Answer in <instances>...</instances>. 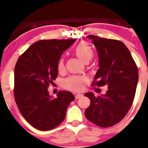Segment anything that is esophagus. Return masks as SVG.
I'll list each match as a JSON object with an SVG mask.
<instances>
[{
    "instance_id": "34e87169",
    "label": "esophagus",
    "mask_w": 148,
    "mask_h": 148,
    "mask_svg": "<svg viewBox=\"0 0 148 148\" xmlns=\"http://www.w3.org/2000/svg\"><path fill=\"white\" fill-rule=\"evenodd\" d=\"M83 95H84L83 94H82V93H76V94H75V98L76 99H80V98H82Z\"/></svg>"
}]
</instances>
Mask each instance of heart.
<instances>
[{
    "instance_id": "b5f03b06",
    "label": "heart",
    "mask_w": 148,
    "mask_h": 148,
    "mask_svg": "<svg viewBox=\"0 0 148 148\" xmlns=\"http://www.w3.org/2000/svg\"><path fill=\"white\" fill-rule=\"evenodd\" d=\"M74 52L77 57L84 63L88 62L93 56L92 48L90 44L85 41L79 43L75 47ZM64 59L60 58L58 63V70L59 71L62 70L64 69ZM84 82H85V79L83 77L78 76V75H72V76L66 78L64 81L63 84H64V87L67 90H73V91H79L83 87Z\"/></svg>"
}]
</instances>
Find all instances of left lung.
Returning a JSON list of instances; mask_svg holds the SVG:
<instances>
[{"instance_id":"1","label":"left lung","mask_w":148,"mask_h":148,"mask_svg":"<svg viewBox=\"0 0 148 148\" xmlns=\"http://www.w3.org/2000/svg\"><path fill=\"white\" fill-rule=\"evenodd\" d=\"M99 54V69L92 86H108L101 96L84 94L90 105L84 112L87 119L101 127L113 126L124 119L131 108L138 80V67L123 42L88 35Z\"/></svg>"}]
</instances>
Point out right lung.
Instances as JSON below:
<instances>
[{
  "instance_id": "obj_1",
  "label": "right lung",
  "mask_w": 148,
  "mask_h": 148,
  "mask_svg": "<svg viewBox=\"0 0 148 148\" xmlns=\"http://www.w3.org/2000/svg\"><path fill=\"white\" fill-rule=\"evenodd\" d=\"M75 39L40 40L18 58L15 66L14 96L18 109L33 127L52 130L65 119L74 95L59 91L53 99L48 87L58 76V63L64 51Z\"/></svg>"
}]
</instances>
